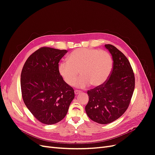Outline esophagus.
I'll return each instance as SVG.
<instances>
[{
  "instance_id": "obj_1",
  "label": "esophagus",
  "mask_w": 155,
  "mask_h": 155,
  "mask_svg": "<svg viewBox=\"0 0 155 155\" xmlns=\"http://www.w3.org/2000/svg\"><path fill=\"white\" fill-rule=\"evenodd\" d=\"M74 92H75V94H76V95H78V94H79L81 93V91H79V90H75Z\"/></svg>"
}]
</instances>
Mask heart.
<instances>
[{
  "instance_id": "b5f03b06",
  "label": "heart",
  "mask_w": 155,
  "mask_h": 155,
  "mask_svg": "<svg viewBox=\"0 0 155 155\" xmlns=\"http://www.w3.org/2000/svg\"><path fill=\"white\" fill-rule=\"evenodd\" d=\"M113 62L109 53L104 50L79 48L70 54L67 61L58 65L60 76L67 84H71L78 74L82 76L72 85L83 88L91 83L92 86L104 84L111 74Z\"/></svg>"
}]
</instances>
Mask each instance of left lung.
<instances>
[{
	"label": "left lung",
	"instance_id": "obj_1",
	"mask_svg": "<svg viewBox=\"0 0 155 155\" xmlns=\"http://www.w3.org/2000/svg\"><path fill=\"white\" fill-rule=\"evenodd\" d=\"M112 60L110 77L102 85L88 91L87 114L95 122L110 124L127 109L134 89L135 79L130 64L125 55L112 45H105Z\"/></svg>",
	"mask_w": 155,
	"mask_h": 155
}]
</instances>
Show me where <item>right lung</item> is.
<instances>
[{"label":"right lung","instance_id":"obj_1","mask_svg":"<svg viewBox=\"0 0 155 155\" xmlns=\"http://www.w3.org/2000/svg\"><path fill=\"white\" fill-rule=\"evenodd\" d=\"M66 50L43 47L27 59L21 75L23 101L40 122L52 125L67 115L74 91L58 71Z\"/></svg>","mask_w":155,"mask_h":155}]
</instances>
